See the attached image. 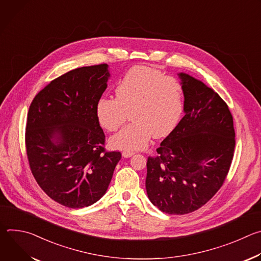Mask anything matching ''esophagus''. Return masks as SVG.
<instances>
[{"mask_svg": "<svg viewBox=\"0 0 261 261\" xmlns=\"http://www.w3.org/2000/svg\"><path fill=\"white\" fill-rule=\"evenodd\" d=\"M122 155H123L124 158H130V157H132L134 155V153L130 152V151H124Z\"/></svg>", "mask_w": 261, "mask_h": 261, "instance_id": "esophagus-1", "label": "esophagus"}]
</instances>
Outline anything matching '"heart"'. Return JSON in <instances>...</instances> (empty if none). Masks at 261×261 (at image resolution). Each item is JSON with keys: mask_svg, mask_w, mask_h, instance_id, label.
<instances>
[{"mask_svg": "<svg viewBox=\"0 0 261 261\" xmlns=\"http://www.w3.org/2000/svg\"><path fill=\"white\" fill-rule=\"evenodd\" d=\"M117 99L100 98L95 107L99 125L106 131H117L128 118L133 122L110 139L120 150H141L151 137H164L178 123L184 109L182 87L171 76L146 66L129 69L118 83Z\"/></svg>", "mask_w": 261, "mask_h": 261, "instance_id": "heart-1", "label": "heart"}]
</instances>
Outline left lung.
<instances>
[{"label": "left lung", "mask_w": 261, "mask_h": 261, "mask_svg": "<svg viewBox=\"0 0 261 261\" xmlns=\"http://www.w3.org/2000/svg\"><path fill=\"white\" fill-rule=\"evenodd\" d=\"M184 94V118L148 157V199L169 215L192 213L221 188L236 145L227 104L201 81L177 73Z\"/></svg>", "instance_id": "left-lung-1"}]
</instances>
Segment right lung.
I'll list each match as a JSON object with an SVG mask.
<instances>
[{"label": "right lung", "instance_id": "add662e5", "mask_svg": "<svg viewBox=\"0 0 261 261\" xmlns=\"http://www.w3.org/2000/svg\"><path fill=\"white\" fill-rule=\"evenodd\" d=\"M110 77L107 64L71 70L32 101L25 146L32 173L55 201L70 208L97 202L107 191L120 152H105L95 107Z\"/></svg>", "mask_w": 261, "mask_h": 261}]
</instances>
